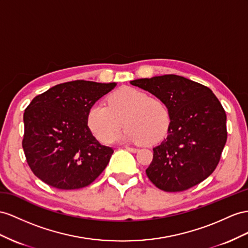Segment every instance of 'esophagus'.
<instances>
[{
  "label": "esophagus",
  "instance_id": "34e87169",
  "mask_svg": "<svg viewBox=\"0 0 248 248\" xmlns=\"http://www.w3.org/2000/svg\"><path fill=\"white\" fill-rule=\"evenodd\" d=\"M125 149L128 150V151H130V152H132V153H136V152L138 151V149H136V148H131V147H125Z\"/></svg>",
  "mask_w": 248,
  "mask_h": 248
}]
</instances>
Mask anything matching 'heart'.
Instances as JSON below:
<instances>
[{"mask_svg": "<svg viewBox=\"0 0 248 248\" xmlns=\"http://www.w3.org/2000/svg\"><path fill=\"white\" fill-rule=\"evenodd\" d=\"M170 123V110L161 98L129 87L111 94L108 107L96 104L88 114L89 129L103 143L110 142L124 124V140L155 144L166 136Z\"/></svg>", "mask_w": 248, "mask_h": 248, "instance_id": "obj_1", "label": "heart"}]
</instances>
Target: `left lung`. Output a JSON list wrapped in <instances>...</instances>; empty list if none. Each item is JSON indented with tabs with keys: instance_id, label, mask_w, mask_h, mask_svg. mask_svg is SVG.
<instances>
[{
	"instance_id": "1",
	"label": "left lung",
	"mask_w": 248,
	"mask_h": 248,
	"mask_svg": "<svg viewBox=\"0 0 248 248\" xmlns=\"http://www.w3.org/2000/svg\"><path fill=\"white\" fill-rule=\"evenodd\" d=\"M167 104L168 136L153 149L145 170L164 192H182L199 185L220 161L227 139L226 114L209 88L179 75L167 74L131 81Z\"/></svg>"
}]
</instances>
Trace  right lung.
Returning a JSON list of instances; mask_svg holds the SVG:
<instances>
[{
  "instance_id": "right-lung-1",
  "label": "right lung",
  "mask_w": 248,
  "mask_h": 248,
  "mask_svg": "<svg viewBox=\"0 0 248 248\" xmlns=\"http://www.w3.org/2000/svg\"><path fill=\"white\" fill-rule=\"evenodd\" d=\"M116 87L73 80L35 96L24 112L23 150L33 174L59 189L88 186L104 172L113 149L88 126L92 106Z\"/></svg>"
}]
</instances>
